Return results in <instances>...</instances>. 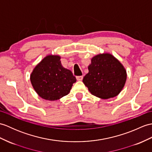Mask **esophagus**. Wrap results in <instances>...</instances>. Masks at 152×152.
<instances>
[{"mask_svg":"<svg viewBox=\"0 0 152 152\" xmlns=\"http://www.w3.org/2000/svg\"><path fill=\"white\" fill-rule=\"evenodd\" d=\"M83 76H76V80L77 81H82L83 80Z\"/></svg>","mask_w":152,"mask_h":152,"instance_id":"1","label":"esophagus"}]
</instances>
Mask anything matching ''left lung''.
Returning a JSON list of instances; mask_svg holds the SVG:
<instances>
[{"instance_id":"8db88e82","label":"left lung","mask_w":152,"mask_h":152,"mask_svg":"<svg viewBox=\"0 0 152 152\" xmlns=\"http://www.w3.org/2000/svg\"><path fill=\"white\" fill-rule=\"evenodd\" d=\"M89 72L83 82L94 96L102 98H113L121 92L127 78L126 70L113 56L104 53L91 59Z\"/></svg>"}]
</instances>
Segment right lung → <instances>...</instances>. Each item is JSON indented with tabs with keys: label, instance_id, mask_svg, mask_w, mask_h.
Listing matches in <instances>:
<instances>
[{
	"label": "right lung",
	"instance_id": "obj_1",
	"mask_svg": "<svg viewBox=\"0 0 152 152\" xmlns=\"http://www.w3.org/2000/svg\"><path fill=\"white\" fill-rule=\"evenodd\" d=\"M60 59L59 56H46L30 75L34 90L45 100L54 101L67 95L76 82L72 72L62 66Z\"/></svg>",
	"mask_w": 152,
	"mask_h": 152
}]
</instances>
